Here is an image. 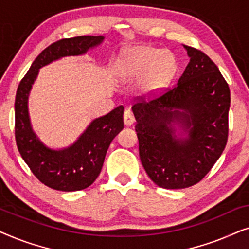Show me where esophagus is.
I'll return each instance as SVG.
<instances>
[{"mask_svg":"<svg viewBox=\"0 0 249 249\" xmlns=\"http://www.w3.org/2000/svg\"><path fill=\"white\" fill-rule=\"evenodd\" d=\"M124 124L127 125V127H129V125H131L132 124L135 122V118L134 115H132V113L129 110L124 111Z\"/></svg>","mask_w":249,"mask_h":249,"instance_id":"1","label":"esophagus"}]
</instances>
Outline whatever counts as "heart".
<instances>
[{
    "instance_id": "1",
    "label": "heart",
    "mask_w": 249,
    "mask_h": 249,
    "mask_svg": "<svg viewBox=\"0 0 249 249\" xmlns=\"http://www.w3.org/2000/svg\"><path fill=\"white\" fill-rule=\"evenodd\" d=\"M176 60L168 51L138 46L115 64V78L122 83L138 80V93L152 96L168 86L175 76Z\"/></svg>"
}]
</instances>
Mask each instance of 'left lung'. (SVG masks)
Instances as JSON below:
<instances>
[{
    "label": "left lung",
    "instance_id": "left-lung-1",
    "mask_svg": "<svg viewBox=\"0 0 249 249\" xmlns=\"http://www.w3.org/2000/svg\"><path fill=\"white\" fill-rule=\"evenodd\" d=\"M183 47L189 63L178 84L131 107L142 164L152 181L165 189L200 181L228 141L229 86L206 54Z\"/></svg>",
    "mask_w": 249,
    "mask_h": 249
}]
</instances>
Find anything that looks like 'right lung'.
<instances>
[{
	"instance_id": "1",
	"label": "right lung",
	"mask_w": 249,
	"mask_h": 249,
	"mask_svg": "<svg viewBox=\"0 0 249 249\" xmlns=\"http://www.w3.org/2000/svg\"><path fill=\"white\" fill-rule=\"evenodd\" d=\"M104 36H79L57 40L34 61L16 95V142L19 153L37 179L50 188L76 192L89 187L103 166L113 138L124 129L122 105L90 121L72 144L52 148L40 141L30 121L28 100L39 69L67 56L85 55L104 42Z\"/></svg>"
}]
</instances>
